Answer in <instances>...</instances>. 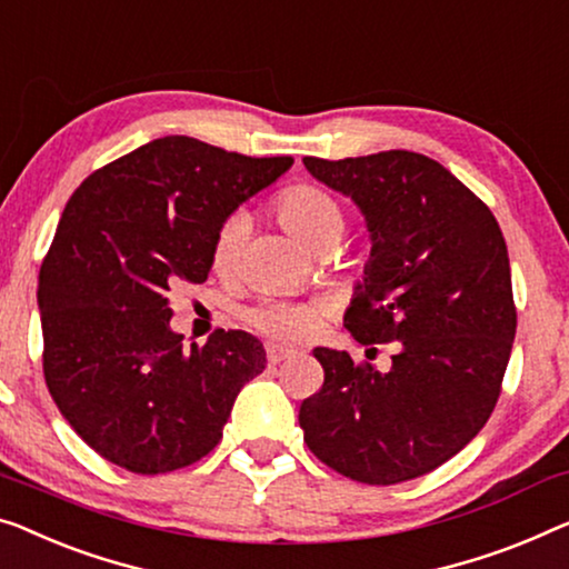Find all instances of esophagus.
Returning a JSON list of instances; mask_svg holds the SVG:
<instances>
[{"label":"esophagus","instance_id":"esophagus-1","mask_svg":"<svg viewBox=\"0 0 569 569\" xmlns=\"http://www.w3.org/2000/svg\"><path fill=\"white\" fill-rule=\"evenodd\" d=\"M288 358H293V350H286V347H278V345H268V366H278V362H283Z\"/></svg>","mask_w":569,"mask_h":569}]
</instances>
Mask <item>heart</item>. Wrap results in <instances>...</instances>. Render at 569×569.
<instances>
[{"instance_id": "obj_1", "label": "heart", "mask_w": 569, "mask_h": 569, "mask_svg": "<svg viewBox=\"0 0 569 569\" xmlns=\"http://www.w3.org/2000/svg\"><path fill=\"white\" fill-rule=\"evenodd\" d=\"M273 209L278 222L313 252L335 250L342 242L347 230L345 207L335 193H329L317 183L291 186L276 199ZM244 232H248V217L244 214L227 217L217 227L214 240H211V268L219 276L234 273L237 262H240ZM325 317L327 307L317 299H266L248 311L250 325L260 329L262 335L278 339V342H303V339L319 332Z\"/></svg>"}]
</instances>
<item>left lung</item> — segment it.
<instances>
[{"instance_id":"1","label":"left lung","mask_w":569,"mask_h":569,"mask_svg":"<svg viewBox=\"0 0 569 569\" xmlns=\"http://www.w3.org/2000/svg\"><path fill=\"white\" fill-rule=\"evenodd\" d=\"M303 166L358 203L372 240L345 327L360 345L396 342L388 372L313 350L325 386L301 403L303 442L368 486L419 478L460 452L501 396L516 337L503 232L468 186L419 152Z\"/></svg>"}]
</instances>
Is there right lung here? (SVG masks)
<instances>
[{"mask_svg": "<svg viewBox=\"0 0 569 569\" xmlns=\"http://www.w3.org/2000/svg\"><path fill=\"white\" fill-rule=\"evenodd\" d=\"M291 166L168 134L99 168L68 199L40 266L42 372L66 421L104 460L158 475L219 445L266 350L240 329L183 347L168 291L207 281L217 227Z\"/></svg>", "mask_w": 569, "mask_h": 569, "instance_id": "obj_1", "label": "right lung"}]
</instances>
